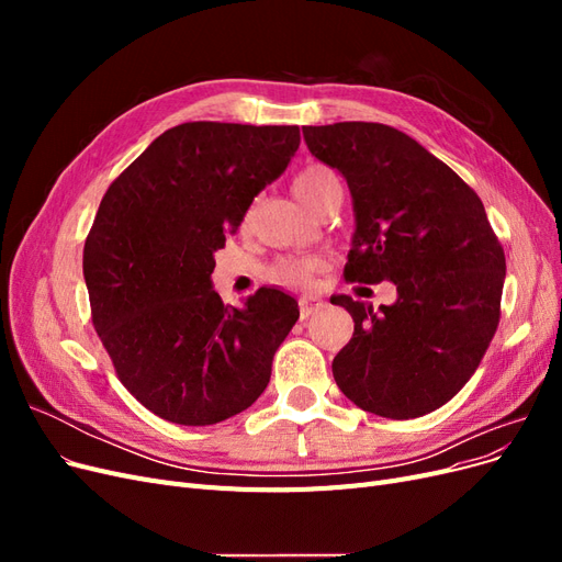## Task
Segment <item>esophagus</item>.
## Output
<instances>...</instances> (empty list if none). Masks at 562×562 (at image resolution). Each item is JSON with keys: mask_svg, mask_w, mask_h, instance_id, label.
I'll use <instances>...</instances> for the list:
<instances>
[{"mask_svg": "<svg viewBox=\"0 0 562 562\" xmlns=\"http://www.w3.org/2000/svg\"><path fill=\"white\" fill-rule=\"evenodd\" d=\"M321 307H323V302H321L318 297H314V295H304V297H300V318L304 321V318L314 316Z\"/></svg>", "mask_w": 562, "mask_h": 562, "instance_id": "34e87169", "label": "esophagus"}]
</instances>
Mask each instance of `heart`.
Instances as JSON below:
<instances>
[{"label": "heart", "instance_id": "heart-1", "mask_svg": "<svg viewBox=\"0 0 562 562\" xmlns=\"http://www.w3.org/2000/svg\"><path fill=\"white\" fill-rule=\"evenodd\" d=\"M335 190H339V180L328 166L312 164L307 168H302V171L293 178L295 196L314 213H318L321 203L326 201ZM250 217H252V211L246 213L244 225L250 223ZM321 269H323V262L318 258H281L274 267L269 269V279L288 288H307Z\"/></svg>", "mask_w": 562, "mask_h": 562}]
</instances>
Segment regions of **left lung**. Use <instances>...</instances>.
Listing matches in <instances>:
<instances>
[{"mask_svg": "<svg viewBox=\"0 0 562 562\" xmlns=\"http://www.w3.org/2000/svg\"><path fill=\"white\" fill-rule=\"evenodd\" d=\"M310 151L347 178L356 234L349 283L396 285L375 312L337 295L353 337L333 359L366 413L413 419L446 405L481 366L499 326L504 248L483 201L411 135L372 122L304 126Z\"/></svg>", "mask_w": 562, "mask_h": 562, "instance_id": "left-lung-1", "label": "left lung"}]
</instances>
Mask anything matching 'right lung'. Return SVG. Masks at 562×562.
Masks as SVG:
<instances>
[{
	"label": "right lung",
	"mask_w": 562,
	"mask_h": 562,
	"mask_svg": "<svg viewBox=\"0 0 562 562\" xmlns=\"http://www.w3.org/2000/svg\"><path fill=\"white\" fill-rule=\"evenodd\" d=\"M300 145L297 126L168 128L100 201L83 244L93 328L116 378L149 413L206 427L250 407L300 316L277 288L227 310L213 252Z\"/></svg>",
	"instance_id": "right-lung-1"
}]
</instances>
